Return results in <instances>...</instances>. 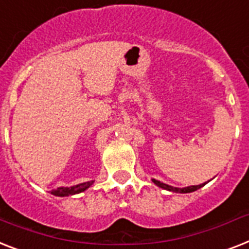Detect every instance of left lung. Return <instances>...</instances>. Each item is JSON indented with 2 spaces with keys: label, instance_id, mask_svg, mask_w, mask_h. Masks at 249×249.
<instances>
[{
  "label": "left lung",
  "instance_id": "1",
  "mask_svg": "<svg viewBox=\"0 0 249 249\" xmlns=\"http://www.w3.org/2000/svg\"><path fill=\"white\" fill-rule=\"evenodd\" d=\"M152 181L156 185H159L160 188H163V189H167V191H171V192H175V193H191V192H195L197 189H199L201 187H203L205 184H199V185H191V187H187V188H175V187H171V185H167V184H163L159 180H155L152 179Z\"/></svg>",
  "mask_w": 249,
  "mask_h": 249
}]
</instances>
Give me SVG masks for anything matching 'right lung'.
I'll return each mask as SVG.
<instances>
[{"instance_id": "add662e5", "label": "right lung", "mask_w": 249, "mask_h": 249, "mask_svg": "<svg viewBox=\"0 0 249 249\" xmlns=\"http://www.w3.org/2000/svg\"><path fill=\"white\" fill-rule=\"evenodd\" d=\"M92 184H93V180L92 181H87V183L78 184V185H74V187H70V188L61 187V188H57V189H53L51 193H52V195H54V196H60V197H66V196L76 195V193L84 192L87 188H89Z\"/></svg>"}]
</instances>
